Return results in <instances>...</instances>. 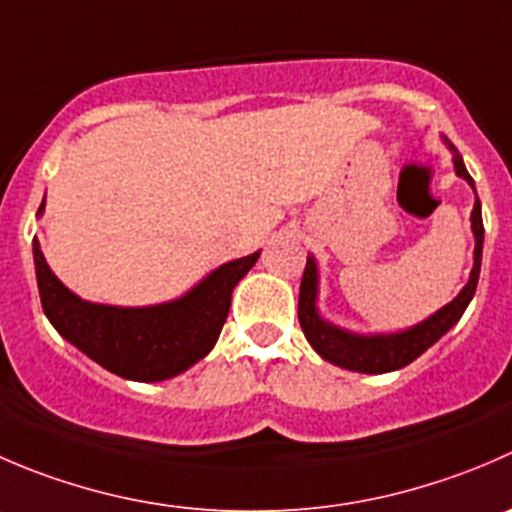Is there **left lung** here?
<instances>
[{
  "instance_id": "8db88e82",
  "label": "left lung",
  "mask_w": 512,
  "mask_h": 512,
  "mask_svg": "<svg viewBox=\"0 0 512 512\" xmlns=\"http://www.w3.org/2000/svg\"><path fill=\"white\" fill-rule=\"evenodd\" d=\"M445 140V137H443ZM445 145L453 152V165L455 175L463 177L475 192L473 177L468 175L463 165V157L460 152L445 140ZM473 235H475V252H473V270H470L468 285L460 290V295L453 302H448L445 307H440L435 315H430L428 320L418 322V325L408 327L403 332H388V335H357V332L342 330V327L332 325V322L322 320L320 312H317V265L315 257H307L305 272H302L300 282V305H297V317H300V327L305 332L307 342L315 347L317 355L322 360L332 362L337 367H345V370L355 372H367V375H380V372H393L400 367L410 365L415 357L423 355L430 345L440 340L455 322L463 317L465 307L470 305L475 295V287H478L480 277V262H483V215H480V200L475 195L473 215Z\"/></svg>"
}]
</instances>
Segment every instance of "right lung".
<instances>
[{
	"instance_id": "right-lung-1",
	"label": "right lung",
	"mask_w": 512,
	"mask_h": 512,
	"mask_svg": "<svg viewBox=\"0 0 512 512\" xmlns=\"http://www.w3.org/2000/svg\"><path fill=\"white\" fill-rule=\"evenodd\" d=\"M44 202L39 205V215ZM44 315L54 330L104 370L137 382L180 375L215 347L230 312L232 290L260 252L212 270L182 297L150 307L97 305L74 295L49 270L37 237L32 242Z\"/></svg>"
}]
</instances>
